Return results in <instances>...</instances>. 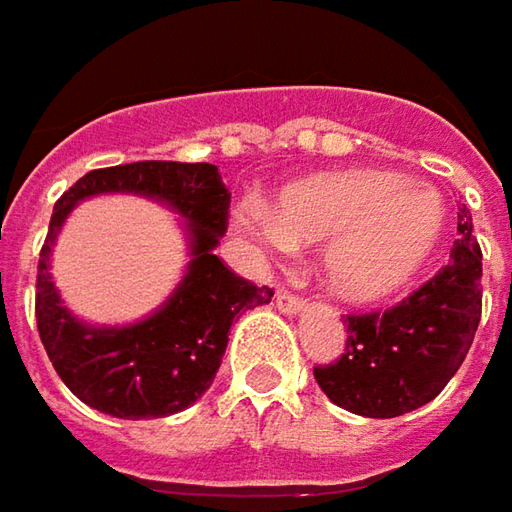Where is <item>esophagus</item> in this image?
I'll return each mask as SVG.
<instances>
[{
    "instance_id": "34e87169",
    "label": "esophagus",
    "mask_w": 512,
    "mask_h": 512,
    "mask_svg": "<svg viewBox=\"0 0 512 512\" xmlns=\"http://www.w3.org/2000/svg\"><path fill=\"white\" fill-rule=\"evenodd\" d=\"M303 306H306V300L298 298V295H292V292H286V289H280L278 292V309L283 315H298V312H303Z\"/></svg>"
}]
</instances>
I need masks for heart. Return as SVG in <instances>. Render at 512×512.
I'll list each match as a JSON object with an SVG mask.
<instances>
[{"label":"heart","mask_w":512,"mask_h":512,"mask_svg":"<svg viewBox=\"0 0 512 512\" xmlns=\"http://www.w3.org/2000/svg\"><path fill=\"white\" fill-rule=\"evenodd\" d=\"M444 217L441 194L424 183L389 171H335L289 183L272 209L249 206L240 229L269 252L326 240V283L344 298L372 303L392 298L424 269Z\"/></svg>","instance_id":"obj_1"}]
</instances>
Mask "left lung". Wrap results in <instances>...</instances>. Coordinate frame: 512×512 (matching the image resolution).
<instances>
[{
  "label": "left lung",
  "instance_id": "obj_1",
  "mask_svg": "<svg viewBox=\"0 0 512 512\" xmlns=\"http://www.w3.org/2000/svg\"><path fill=\"white\" fill-rule=\"evenodd\" d=\"M481 321V249L461 209L450 263L384 312L346 315V349L315 367L326 398L364 418L430 404L464 364Z\"/></svg>",
  "mask_w": 512,
  "mask_h": 512
}]
</instances>
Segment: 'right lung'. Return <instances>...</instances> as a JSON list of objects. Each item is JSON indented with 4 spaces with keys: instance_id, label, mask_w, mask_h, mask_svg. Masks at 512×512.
I'll use <instances>...</instances> for the list:
<instances>
[{
    "instance_id": "obj_1",
    "label": "right lung",
    "mask_w": 512,
    "mask_h": 512,
    "mask_svg": "<svg viewBox=\"0 0 512 512\" xmlns=\"http://www.w3.org/2000/svg\"><path fill=\"white\" fill-rule=\"evenodd\" d=\"M143 193L187 217L192 260L172 298L131 327H88L77 322L55 292L47 260L70 209L94 193ZM229 200L212 163L143 160L94 168L56 200L36 272V326L56 375L82 404L114 418H163L191 407L212 387L229 344L234 318L272 300L214 255L226 234Z\"/></svg>"
}]
</instances>
